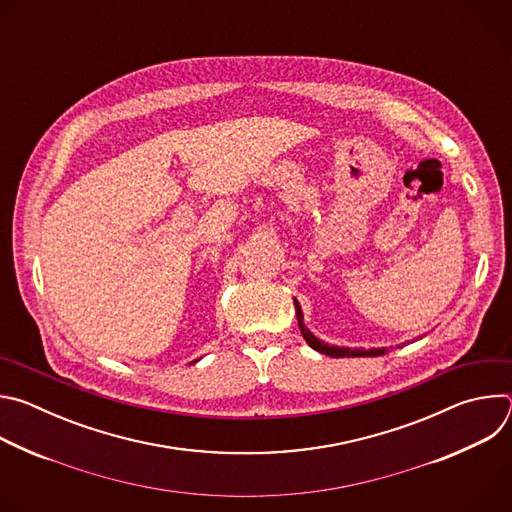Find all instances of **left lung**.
<instances>
[{"label":"left lung","mask_w":512,"mask_h":512,"mask_svg":"<svg viewBox=\"0 0 512 512\" xmlns=\"http://www.w3.org/2000/svg\"><path fill=\"white\" fill-rule=\"evenodd\" d=\"M294 304H296V314H298V324H300V330H302V336L304 340L318 352L322 354H328V356H334V358H342V356H381L387 352V348H346V346H334V344H328L320 338H316L304 324V312H302V306L298 304V300L294 298Z\"/></svg>","instance_id":"8db88e82"}]
</instances>
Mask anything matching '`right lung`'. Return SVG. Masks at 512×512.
<instances>
[{"label": "right lung", "instance_id": "add662e5", "mask_svg": "<svg viewBox=\"0 0 512 512\" xmlns=\"http://www.w3.org/2000/svg\"><path fill=\"white\" fill-rule=\"evenodd\" d=\"M194 362H196V360H194Z\"/></svg>", "mask_w": 512, "mask_h": 512}]
</instances>
